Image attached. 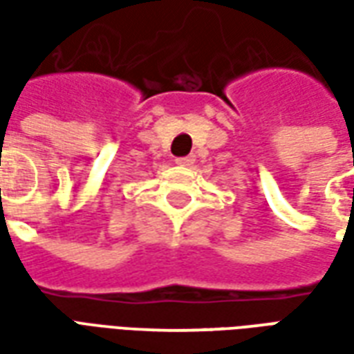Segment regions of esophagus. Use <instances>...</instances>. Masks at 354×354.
I'll list each match as a JSON object with an SVG mask.
<instances>
[{"mask_svg": "<svg viewBox=\"0 0 354 354\" xmlns=\"http://www.w3.org/2000/svg\"><path fill=\"white\" fill-rule=\"evenodd\" d=\"M193 162H195V155H185L176 159V165H182V167H192Z\"/></svg>", "mask_w": 354, "mask_h": 354, "instance_id": "34e87169", "label": "esophagus"}]
</instances>
